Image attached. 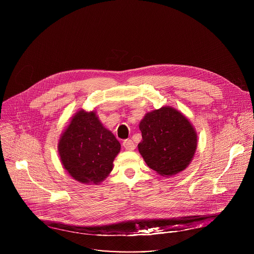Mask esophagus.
Instances as JSON below:
<instances>
[{"label":"esophagus","instance_id":"1","mask_svg":"<svg viewBox=\"0 0 254 254\" xmlns=\"http://www.w3.org/2000/svg\"><path fill=\"white\" fill-rule=\"evenodd\" d=\"M123 146L127 151H133L135 149V144L131 139H126L123 143Z\"/></svg>","mask_w":254,"mask_h":254}]
</instances>
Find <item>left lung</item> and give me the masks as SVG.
<instances>
[{
  "instance_id": "obj_1",
  "label": "left lung",
  "mask_w": 254,
  "mask_h": 254,
  "mask_svg": "<svg viewBox=\"0 0 254 254\" xmlns=\"http://www.w3.org/2000/svg\"><path fill=\"white\" fill-rule=\"evenodd\" d=\"M142 140L138 152L159 175L171 177L192 162L198 144L195 127L176 108L163 106L147 113L139 123Z\"/></svg>"
}]
</instances>
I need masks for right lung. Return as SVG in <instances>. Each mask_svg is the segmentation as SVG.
I'll return each mask as SVG.
<instances>
[{"label":"right lung","instance_id":"1","mask_svg":"<svg viewBox=\"0 0 254 254\" xmlns=\"http://www.w3.org/2000/svg\"><path fill=\"white\" fill-rule=\"evenodd\" d=\"M121 143L94 111H78L61 133L58 153L65 171L82 184L98 185L111 174Z\"/></svg>","mask_w":254,"mask_h":254}]
</instances>
